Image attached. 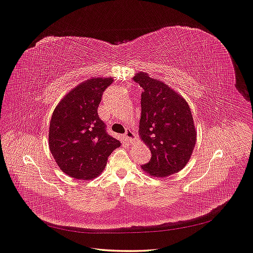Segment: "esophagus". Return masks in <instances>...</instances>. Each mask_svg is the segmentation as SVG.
Returning a JSON list of instances; mask_svg holds the SVG:
<instances>
[{"label": "esophagus", "mask_w": 253, "mask_h": 253, "mask_svg": "<svg viewBox=\"0 0 253 253\" xmlns=\"http://www.w3.org/2000/svg\"><path fill=\"white\" fill-rule=\"evenodd\" d=\"M134 137H135V135H134L133 132H132L131 130H126L125 134H124V138L126 139V141H128V142H131L132 140L134 139Z\"/></svg>", "instance_id": "obj_1"}]
</instances>
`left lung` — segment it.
I'll use <instances>...</instances> for the list:
<instances>
[{
    "instance_id": "left-lung-1",
    "label": "left lung",
    "mask_w": 253,
    "mask_h": 253,
    "mask_svg": "<svg viewBox=\"0 0 253 253\" xmlns=\"http://www.w3.org/2000/svg\"><path fill=\"white\" fill-rule=\"evenodd\" d=\"M133 80L143 89L139 135L152 153L141 168L156 177L176 173L190 160L196 143L190 106L177 92L148 74L138 73Z\"/></svg>"
}]
</instances>
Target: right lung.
Returning a JSON list of instances; mask_svg holds the SVG:
<instances>
[{"mask_svg":"<svg viewBox=\"0 0 253 253\" xmlns=\"http://www.w3.org/2000/svg\"><path fill=\"white\" fill-rule=\"evenodd\" d=\"M112 78H93L71 90L53 112L49 148L59 168L71 177L97 176L114 150L121 145L106 131L97 108Z\"/></svg>","mask_w":253,"mask_h":253,"instance_id":"obj_1","label":"right lung"}]
</instances>
